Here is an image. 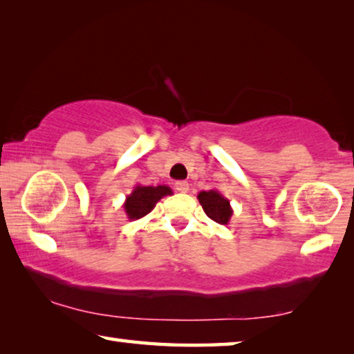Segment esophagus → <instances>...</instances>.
<instances>
[{
	"label": "esophagus",
	"instance_id": "1",
	"mask_svg": "<svg viewBox=\"0 0 354 354\" xmlns=\"http://www.w3.org/2000/svg\"><path fill=\"white\" fill-rule=\"evenodd\" d=\"M175 189L181 194H187L189 192V183L187 181H176L175 183Z\"/></svg>",
	"mask_w": 354,
	"mask_h": 354
}]
</instances>
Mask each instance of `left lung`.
Wrapping results in <instances>:
<instances>
[{"label":"left lung","mask_w":354,"mask_h":354,"mask_svg":"<svg viewBox=\"0 0 354 354\" xmlns=\"http://www.w3.org/2000/svg\"><path fill=\"white\" fill-rule=\"evenodd\" d=\"M203 207V211L211 220L217 221L220 225H227L232 217V207L230 205V200L225 198L218 190L211 189L207 192H200L196 196Z\"/></svg>","instance_id":"left-lung-1"}]
</instances>
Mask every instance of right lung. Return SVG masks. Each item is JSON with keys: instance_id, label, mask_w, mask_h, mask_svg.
Segmentation results:
<instances>
[{"instance_id": "add662e5", "label": "right lung", "mask_w": 354, "mask_h": 354, "mask_svg": "<svg viewBox=\"0 0 354 354\" xmlns=\"http://www.w3.org/2000/svg\"><path fill=\"white\" fill-rule=\"evenodd\" d=\"M167 195H173V190L169 185H140L137 184L133 192L127 196L123 203V209L129 220H139L145 217L158 205L160 198Z\"/></svg>"}]
</instances>
